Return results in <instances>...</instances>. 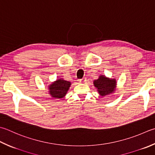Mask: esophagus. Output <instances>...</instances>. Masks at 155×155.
Returning <instances> with one entry per match:
<instances>
[{
  "instance_id": "34e87169",
  "label": "esophagus",
  "mask_w": 155,
  "mask_h": 155,
  "mask_svg": "<svg viewBox=\"0 0 155 155\" xmlns=\"http://www.w3.org/2000/svg\"><path fill=\"white\" fill-rule=\"evenodd\" d=\"M86 81H87L86 78H81V79L78 80V82H79V83H84V82H86Z\"/></svg>"
}]
</instances>
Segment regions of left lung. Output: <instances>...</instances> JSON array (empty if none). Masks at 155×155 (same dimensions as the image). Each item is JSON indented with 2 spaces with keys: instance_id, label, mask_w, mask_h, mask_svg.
Masks as SVG:
<instances>
[{
  "instance_id": "obj_1",
  "label": "left lung",
  "mask_w": 155,
  "mask_h": 155,
  "mask_svg": "<svg viewBox=\"0 0 155 155\" xmlns=\"http://www.w3.org/2000/svg\"><path fill=\"white\" fill-rule=\"evenodd\" d=\"M93 84L101 97L110 95L115 91L116 87V80L110 78L104 75H100L99 78L93 81Z\"/></svg>"
}]
</instances>
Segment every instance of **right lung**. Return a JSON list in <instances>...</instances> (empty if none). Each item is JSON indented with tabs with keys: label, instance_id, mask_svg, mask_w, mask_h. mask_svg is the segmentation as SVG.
<instances>
[{
	"label": "right lung",
	"instance_id": "obj_1",
	"mask_svg": "<svg viewBox=\"0 0 155 155\" xmlns=\"http://www.w3.org/2000/svg\"><path fill=\"white\" fill-rule=\"evenodd\" d=\"M71 85V82L63 80L62 78H59L49 85V94L52 99L64 98Z\"/></svg>",
	"mask_w": 155,
	"mask_h": 155
}]
</instances>
